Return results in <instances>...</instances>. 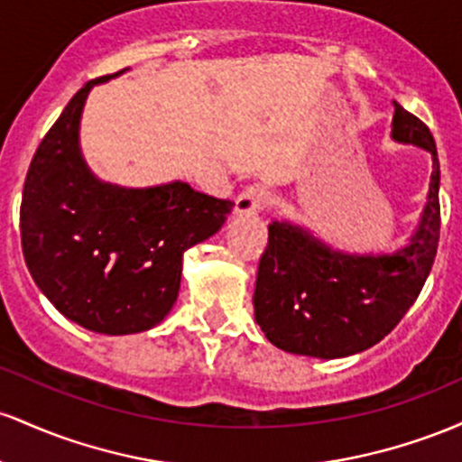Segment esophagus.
Listing matches in <instances>:
<instances>
[{
	"label": "esophagus",
	"instance_id": "esophagus-1",
	"mask_svg": "<svg viewBox=\"0 0 462 462\" xmlns=\"http://www.w3.org/2000/svg\"><path fill=\"white\" fill-rule=\"evenodd\" d=\"M268 205V191L262 185H251L237 196L236 211L240 216H255L259 211H263V207Z\"/></svg>",
	"mask_w": 462,
	"mask_h": 462
}]
</instances>
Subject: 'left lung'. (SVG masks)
Listing matches in <instances>:
<instances>
[{"instance_id": "obj_1", "label": "left lung", "mask_w": 462, "mask_h": 462, "mask_svg": "<svg viewBox=\"0 0 462 462\" xmlns=\"http://www.w3.org/2000/svg\"><path fill=\"white\" fill-rule=\"evenodd\" d=\"M395 106L391 137L432 154L428 200L408 246L391 255L336 251L292 222L268 225L253 294L255 320L288 354L345 357L380 343L411 310L432 271L440 231L437 143L426 124Z\"/></svg>"}]
</instances>
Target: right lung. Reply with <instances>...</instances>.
I'll return each instance as SVG.
<instances>
[{
    "label": "right lung",
    "instance_id": "1",
    "mask_svg": "<svg viewBox=\"0 0 462 462\" xmlns=\"http://www.w3.org/2000/svg\"><path fill=\"white\" fill-rule=\"evenodd\" d=\"M108 78L87 82L39 143L19 225L25 266L50 303L80 328L124 336L168 316L183 253L220 231L236 203L183 180L143 189L102 183L82 159L78 131L87 96Z\"/></svg>",
    "mask_w": 462,
    "mask_h": 462
}]
</instances>
